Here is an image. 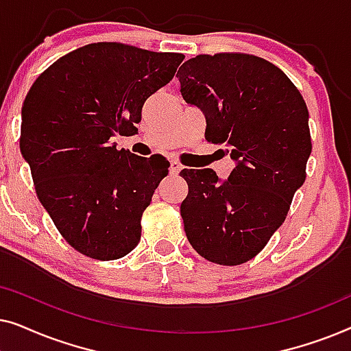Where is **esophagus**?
I'll return each mask as SVG.
<instances>
[{
	"label": "esophagus",
	"instance_id": "obj_1",
	"mask_svg": "<svg viewBox=\"0 0 351 351\" xmlns=\"http://www.w3.org/2000/svg\"><path fill=\"white\" fill-rule=\"evenodd\" d=\"M180 169H182V166H180V162H179V161H171V167H169V171H171V174H172V176H177V174H179Z\"/></svg>",
	"mask_w": 351,
	"mask_h": 351
}]
</instances>
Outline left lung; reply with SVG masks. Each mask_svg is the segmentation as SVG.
Returning <instances> with one entry per match:
<instances>
[{
	"label": "left lung",
	"mask_w": 351,
	"mask_h": 351,
	"mask_svg": "<svg viewBox=\"0 0 351 351\" xmlns=\"http://www.w3.org/2000/svg\"><path fill=\"white\" fill-rule=\"evenodd\" d=\"M186 104L206 118L204 137L237 162L227 180L182 169L186 238L206 261L239 265L265 247L304 185L311 153L308 108L294 83L265 59L201 54L177 71Z\"/></svg>",
	"instance_id": "left-lung-1"
}]
</instances>
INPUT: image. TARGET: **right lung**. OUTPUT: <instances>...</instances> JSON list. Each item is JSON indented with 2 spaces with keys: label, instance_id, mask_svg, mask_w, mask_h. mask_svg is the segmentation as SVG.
I'll return each mask as SVG.
<instances>
[{
  "label": "right lung",
  "instance_id": "right-lung-1",
  "mask_svg": "<svg viewBox=\"0 0 351 351\" xmlns=\"http://www.w3.org/2000/svg\"><path fill=\"white\" fill-rule=\"evenodd\" d=\"M185 59L123 43H93L38 76L22 107L21 153L38 199L71 247L114 261L141 239V219L167 176L161 155L118 150L132 136L145 100Z\"/></svg>",
  "mask_w": 351,
  "mask_h": 351
}]
</instances>
